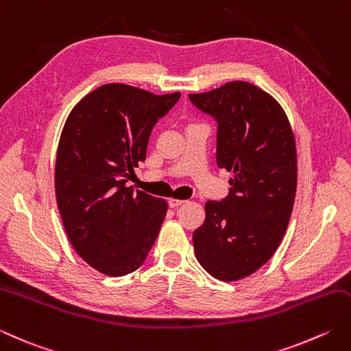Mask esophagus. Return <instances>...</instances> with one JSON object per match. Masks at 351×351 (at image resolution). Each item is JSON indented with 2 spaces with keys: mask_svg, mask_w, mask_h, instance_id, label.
<instances>
[{
  "mask_svg": "<svg viewBox=\"0 0 351 351\" xmlns=\"http://www.w3.org/2000/svg\"><path fill=\"white\" fill-rule=\"evenodd\" d=\"M187 201H184V199H176V197H170L169 199V205L171 208H176V207H180V205H182V204H185Z\"/></svg>",
  "mask_w": 351,
  "mask_h": 351,
  "instance_id": "obj_1",
  "label": "esophagus"
}]
</instances>
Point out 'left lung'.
<instances>
[{
	"label": "left lung",
	"mask_w": 351,
	"mask_h": 351,
	"mask_svg": "<svg viewBox=\"0 0 351 351\" xmlns=\"http://www.w3.org/2000/svg\"><path fill=\"white\" fill-rule=\"evenodd\" d=\"M190 100L217 120V166L232 171L230 195L205 202L195 254L211 277L237 281L272 257L289 225L298 176L293 130L280 103L250 82Z\"/></svg>",
	"instance_id": "left-lung-1"
}]
</instances>
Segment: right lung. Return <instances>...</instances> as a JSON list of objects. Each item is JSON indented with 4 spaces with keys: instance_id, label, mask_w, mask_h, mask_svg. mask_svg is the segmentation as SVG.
I'll list each match as a JSON object with an SVG mask.
<instances>
[{
    "instance_id": "obj_1",
    "label": "right lung",
    "mask_w": 351,
    "mask_h": 351,
    "mask_svg": "<svg viewBox=\"0 0 351 351\" xmlns=\"http://www.w3.org/2000/svg\"><path fill=\"white\" fill-rule=\"evenodd\" d=\"M180 97L106 84L71 109L62 129L54 167L62 223L75 252L105 276L138 269L160 232L166 199L126 182L146 160L158 119Z\"/></svg>"
}]
</instances>
